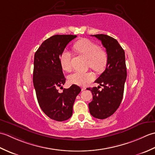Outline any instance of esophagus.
<instances>
[{"label":"esophagus","mask_w":155,"mask_h":155,"mask_svg":"<svg viewBox=\"0 0 155 155\" xmlns=\"http://www.w3.org/2000/svg\"><path fill=\"white\" fill-rule=\"evenodd\" d=\"M85 89H86V87H82V88H81V90H82V91H84Z\"/></svg>","instance_id":"esophagus-1"}]
</instances>
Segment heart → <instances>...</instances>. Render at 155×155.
<instances>
[{
  "mask_svg": "<svg viewBox=\"0 0 155 155\" xmlns=\"http://www.w3.org/2000/svg\"><path fill=\"white\" fill-rule=\"evenodd\" d=\"M74 48L78 52L88 58V66L97 72L103 71L108 62L107 52L99 48L98 45L88 39H83L77 41ZM71 53L64 50L60 57V63L62 68L66 71L71 69ZM94 74L91 72L76 71L68 77L69 83L84 86L94 80Z\"/></svg>",
  "mask_w": 155,
  "mask_h": 155,
  "instance_id": "obj_1",
  "label": "heart"
}]
</instances>
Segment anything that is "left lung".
<instances>
[{
  "instance_id": "obj_1",
  "label": "left lung",
  "mask_w": 155,
  "mask_h": 155,
  "mask_svg": "<svg viewBox=\"0 0 155 155\" xmlns=\"http://www.w3.org/2000/svg\"><path fill=\"white\" fill-rule=\"evenodd\" d=\"M100 40L108 54L107 67L94 82L104 87L87 88L93 95L88 104L92 116L104 119L111 116L119 107L123 99L124 83L127 78V67L123 48L114 38L106 35H92Z\"/></svg>"
}]
</instances>
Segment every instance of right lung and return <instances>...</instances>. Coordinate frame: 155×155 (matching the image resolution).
<instances>
[{
  "mask_svg": "<svg viewBox=\"0 0 155 155\" xmlns=\"http://www.w3.org/2000/svg\"><path fill=\"white\" fill-rule=\"evenodd\" d=\"M72 35H57L45 40L35 54L33 84L38 103L46 115L57 121L71 118L75 98L81 88L72 84L60 94L66 78L60 63V57L72 39Z\"/></svg>",
  "mask_w": 155,
  "mask_h": 155,
  "instance_id": "right-lung-1",
  "label": "right lung"
}]
</instances>
